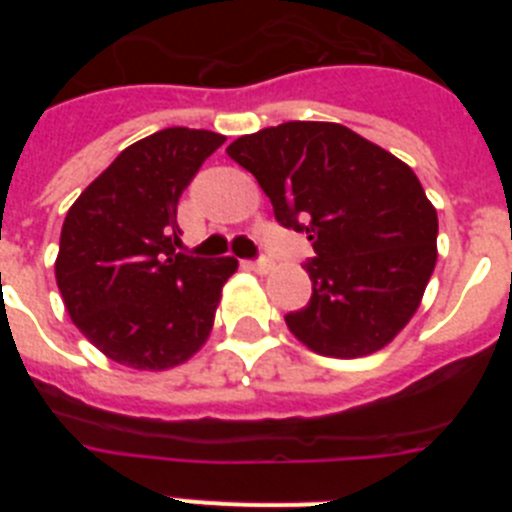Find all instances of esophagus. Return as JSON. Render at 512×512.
<instances>
[{
	"label": "esophagus",
	"instance_id": "obj_1",
	"mask_svg": "<svg viewBox=\"0 0 512 512\" xmlns=\"http://www.w3.org/2000/svg\"><path fill=\"white\" fill-rule=\"evenodd\" d=\"M246 269L256 271V274H266V271L271 269V261H269V259H264V256H261V259L246 261Z\"/></svg>",
	"mask_w": 512,
	"mask_h": 512
}]
</instances>
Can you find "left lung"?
Segmentation results:
<instances>
[{"label":"left lung","instance_id":"obj_1","mask_svg":"<svg viewBox=\"0 0 512 512\" xmlns=\"http://www.w3.org/2000/svg\"><path fill=\"white\" fill-rule=\"evenodd\" d=\"M284 228L307 233L312 295L289 330L320 356L384 348L413 318L436 266V207L408 164L338 122H282L228 146Z\"/></svg>","mask_w":512,"mask_h":512}]
</instances>
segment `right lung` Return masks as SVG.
<instances>
[{"mask_svg": "<svg viewBox=\"0 0 512 512\" xmlns=\"http://www.w3.org/2000/svg\"><path fill=\"white\" fill-rule=\"evenodd\" d=\"M223 143L210 130H158L125 148L66 212L58 289L76 328L117 364L171 369L210 336L238 261L176 251V205Z\"/></svg>", "mask_w": 512, "mask_h": 512, "instance_id": "obj_1", "label": "right lung"}]
</instances>
